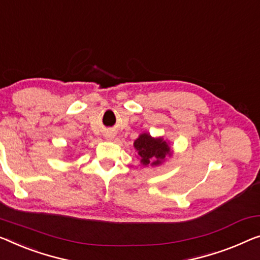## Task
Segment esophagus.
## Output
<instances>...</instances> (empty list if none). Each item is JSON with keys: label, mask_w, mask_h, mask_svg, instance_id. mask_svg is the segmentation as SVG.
Returning a JSON list of instances; mask_svg holds the SVG:
<instances>
[{"label": "esophagus", "mask_w": 260, "mask_h": 260, "mask_svg": "<svg viewBox=\"0 0 260 260\" xmlns=\"http://www.w3.org/2000/svg\"><path fill=\"white\" fill-rule=\"evenodd\" d=\"M112 138H113V137H112V134H106V139H107V140H111Z\"/></svg>", "instance_id": "esophagus-1"}]
</instances>
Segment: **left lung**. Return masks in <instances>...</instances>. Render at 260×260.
Here are the masks:
<instances>
[{
  "label": "left lung",
  "instance_id": "obj_1",
  "mask_svg": "<svg viewBox=\"0 0 260 260\" xmlns=\"http://www.w3.org/2000/svg\"><path fill=\"white\" fill-rule=\"evenodd\" d=\"M133 145L138 153L137 157L145 167L160 166L166 161V157L172 156L174 153L169 147V141L162 137L154 138L149 133H141Z\"/></svg>",
  "mask_w": 260,
  "mask_h": 260
}]
</instances>
